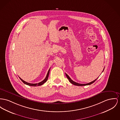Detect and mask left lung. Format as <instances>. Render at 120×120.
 I'll return each instance as SVG.
<instances>
[{"label":"left lung","instance_id":"1","mask_svg":"<svg viewBox=\"0 0 120 120\" xmlns=\"http://www.w3.org/2000/svg\"><path fill=\"white\" fill-rule=\"evenodd\" d=\"M104 70H103V71H104ZM102 71V72H103ZM65 75H66V77H67V78H68V79L69 80V81L72 84H73L74 85H75V86H87V85H91V84H92V83H93L95 81H96V80H97V79H98V78H97V79H96V80H93V81H92V82H90V83H87V84H80V83H76V82H75V81H74L73 80H72L71 79V78L69 76V75H67V74H66V73H65Z\"/></svg>","mask_w":120,"mask_h":120}]
</instances>
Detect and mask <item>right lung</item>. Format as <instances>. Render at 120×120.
<instances>
[{"label":"right lung","instance_id":"obj_1","mask_svg":"<svg viewBox=\"0 0 120 120\" xmlns=\"http://www.w3.org/2000/svg\"><path fill=\"white\" fill-rule=\"evenodd\" d=\"M50 68H49V70L48 71V73H47V75H46V76L44 80H43V81H42L41 82H39V83H36V84H32V83H28V82H26V81H24V80H22V79H21L20 77H19V78H20V79L21 80V81H22L24 84H26V85H28V86H41V85H42L43 84H44L45 82H46V81H47V80H48V77H49V71H50Z\"/></svg>","mask_w":120,"mask_h":120}]
</instances>
